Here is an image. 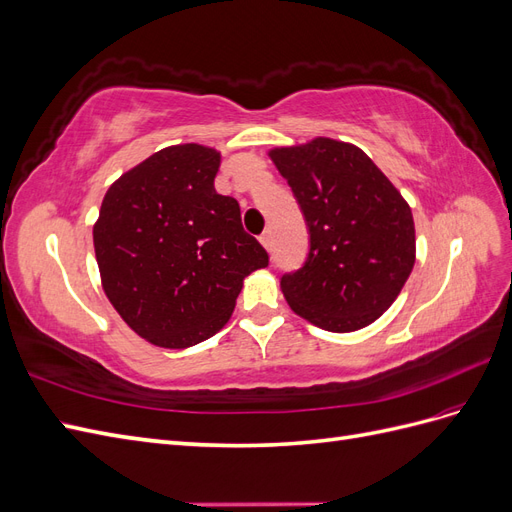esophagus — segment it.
Returning <instances> with one entry per match:
<instances>
[{
  "label": "esophagus",
  "mask_w": 512,
  "mask_h": 512,
  "mask_svg": "<svg viewBox=\"0 0 512 512\" xmlns=\"http://www.w3.org/2000/svg\"><path fill=\"white\" fill-rule=\"evenodd\" d=\"M260 243L265 245L267 250H271V245H273V235H271V230H265V232H262V235H260Z\"/></svg>",
  "instance_id": "34e87169"
}]
</instances>
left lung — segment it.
<instances>
[{
  "label": "left lung",
  "mask_w": 512,
  "mask_h": 512,
  "mask_svg": "<svg viewBox=\"0 0 512 512\" xmlns=\"http://www.w3.org/2000/svg\"><path fill=\"white\" fill-rule=\"evenodd\" d=\"M309 232L301 269L282 275L288 305L333 333L380 318L414 267L408 203L365 153L333 138L273 149Z\"/></svg>",
  "instance_id": "left-lung-1"
}]
</instances>
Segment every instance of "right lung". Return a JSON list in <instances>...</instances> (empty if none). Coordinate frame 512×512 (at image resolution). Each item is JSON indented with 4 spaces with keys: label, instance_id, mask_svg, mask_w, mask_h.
Instances as JSON below:
<instances>
[{
    "label": "right lung",
    "instance_id": "obj_1",
    "mask_svg": "<svg viewBox=\"0 0 512 512\" xmlns=\"http://www.w3.org/2000/svg\"><path fill=\"white\" fill-rule=\"evenodd\" d=\"M220 153L177 145L153 153L108 188L94 226L108 301L162 348L205 342L228 322L243 280L269 254L215 192Z\"/></svg>",
    "mask_w": 512,
    "mask_h": 512
}]
</instances>
